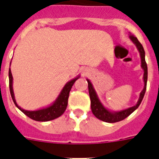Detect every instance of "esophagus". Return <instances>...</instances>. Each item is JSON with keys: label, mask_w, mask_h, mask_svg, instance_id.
<instances>
[{"label": "esophagus", "mask_w": 159, "mask_h": 159, "mask_svg": "<svg viewBox=\"0 0 159 159\" xmlns=\"http://www.w3.org/2000/svg\"><path fill=\"white\" fill-rule=\"evenodd\" d=\"M88 73V69H87V68H83V69L82 70V76H86V75Z\"/></svg>", "instance_id": "obj_1"}]
</instances>
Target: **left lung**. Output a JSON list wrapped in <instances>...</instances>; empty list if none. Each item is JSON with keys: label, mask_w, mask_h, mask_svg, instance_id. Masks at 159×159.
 <instances>
[{"label": "left lung", "mask_w": 159, "mask_h": 159, "mask_svg": "<svg viewBox=\"0 0 159 159\" xmlns=\"http://www.w3.org/2000/svg\"><path fill=\"white\" fill-rule=\"evenodd\" d=\"M129 38L130 39L136 48L138 49L139 56L141 58V67L143 71V88L141 91L137 103L132 107H129L127 109H124L120 111H111L109 110L102 104L101 100L99 99V97L97 95L96 90H95L92 82L89 79H87V83H88V91H89V96L90 99H91V108L93 115H94L97 119H99L101 120L105 121V122H108V123H116L118 121L123 120L124 119L128 117L130 114H132L134 111H135L136 109L138 108L143 98V96L145 94L146 92V87H147V80H148V67H147V63L145 62V52L143 49V46L139 42L138 39L134 37L133 34H129Z\"/></svg>", "instance_id": "left-lung-1"}]
</instances>
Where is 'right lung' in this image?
I'll return each instance as SVG.
<instances>
[{
  "label": "right lung",
  "mask_w": 159,
  "mask_h": 159,
  "mask_svg": "<svg viewBox=\"0 0 159 159\" xmlns=\"http://www.w3.org/2000/svg\"><path fill=\"white\" fill-rule=\"evenodd\" d=\"M11 66V64H10ZM80 77V75H77V77L70 80L64 85L61 90L59 95L57 96L54 102L50 104L49 106L43 107L41 109H38L35 111H27L25 109H22L20 106L17 104L15 97V93L13 90V77L11 73V68L9 69V85H10V92H11V97L13 100L14 103L16 106V107L20 110L25 115L30 117V119L36 121H48L54 120V119L59 117L64 113L65 110L67 106V100L69 97V92L71 91L72 85Z\"/></svg>",
  "instance_id": "1"
}]
</instances>
